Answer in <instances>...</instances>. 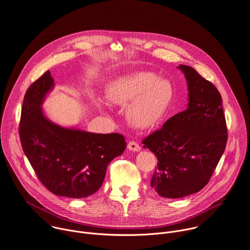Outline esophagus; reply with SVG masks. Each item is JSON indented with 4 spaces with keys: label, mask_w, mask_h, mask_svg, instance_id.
<instances>
[{
    "label": "esophagus",
    "mask_w": 250,
    "mask_h": 250,
    "mask_svg": "<svg viewBox=\"0 0 250 250\" xmlns=\"http://www.w3.org/2000/svg\"><path fill=\"white\" fill-rule=\"evenodd\" d=\"M127 148L131 151H139L140 150V146L137 144L136 141L130 140L128 142V145H127Z\"/></svg>",
    "instance_id": "obj_1"
}]
</instances>
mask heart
Listing matches in <instances>:
<instances>
[{"instance_id":"b5f03b06","label":"heart","mask_w":250,"mask_h":250,"mask_svg":"<svg viewBox=\"0 0 250 250\" xmlns=\"http://www.w3.org/2000/svg\"><path fill=\"white\" fill-rule=\"evenodd\" d=\"M174 97L171 83L150 72H139L116 80L106 90L115 104H127V119L135 126L147 128L165 116Z\"/></svg>"}]
</instances>
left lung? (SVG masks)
Segmentation results:
<instances>
[{
	"instance_id": "8db88e82",
	"label": "left lung",
	"mask_w": 250,
	"mask_h": 250,
	"mask_svg": "<svg viewBox=\"0 0 250 250\" xmlns=\"http://www.w3.org/2000/svg\"><path fill=\"white\" fill-rule=\"evenodd\" d=\"M178 68L188 82V109L142 139L145 147L158 160L150 185L159 196L170 199L201 191L208 183L228 141L219 90L194 68Z\"/></svg>"
}]
</instances>
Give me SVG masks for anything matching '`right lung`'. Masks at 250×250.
I'll return each instance as SVG.
<instances>
[{
	"mask_svg": "<svg viewBox=\"0 0 250 250\" xmlns=\"http://www.w3.org/2000/svg\"><path fill=\"white\" fill-rule=\"evenodd\" d=\"M49 71L26 90L20 121L25 156L40 181L56 196L85 198L102 186L106 167L126 147L120 133H93L48 121L41 104L53 87Z\"/></svg>",
	"mask_w": 250,
	"mask_h": 250,
	"instance_id": "1",
	"label": "right lung"
}]
</instances>
